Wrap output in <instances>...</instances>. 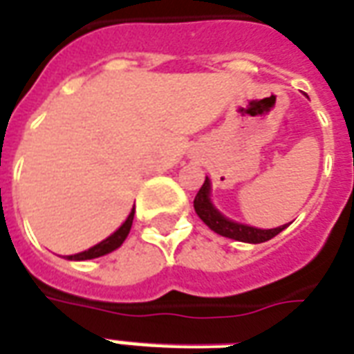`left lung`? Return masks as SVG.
<instances>
[{
  "label": "left lung",
  "mask_w": 354,
  "mask_h": 354,
  "mask_svg": "<svg viewBox=\"0 0 354 354\" xmlns=\"http://www.w3.org/2000/svg\"><path fill=\"white\" fill-rule=\"evenodd\" d=\"M193 206H195V212L203 219L204 225H208V229H212L214 232H217V234H221L225 238L238 240V242H268L270 238H274L281 230L289 227V223H287L281 225V227H276V229H259V227H251V225L240 223V221H234V219L227 217L223 212L217 210L216 204L212 203V182L208 176L204 178V184L198 189L197 197L193 201Z\"/></svg>",
  "instance_id": "left-lung-1"
}]
</instances>
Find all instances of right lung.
<instances>
[{
	"label": "right lung",
	"mask_w": 354,
	"mask_h": 354,
	"mask_svg": "<svg viewBox=\"0 0 354 354\" xmlns=\"http://www.w3.org/2000/svg\"><path fill=\"white\" fill-rule=\"evenodd\" d=\"M133 217H135V208H131L129 216L125 217V221L120 227H118L114 232H112L111 236L104 238L95 245H91L90 250L80 251V253H75V255H69L67 261H90V259H97V257H103V255H109L114 250H118L122 243L125 242V238L129 234L131 225H133Z\"/></svg>",
	"instance_id": "1"
}]
</instances>
